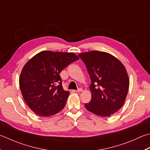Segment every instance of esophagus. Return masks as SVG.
<instances>
[{
	"label": "esophagus",
	"mask_w": 150,
	"mask_h": 150,
	"mask_svg": "<svg viewBox=\"0 0 150 150\" xmlns=\"http://www.w3.org/2000/svg\"><path fill=\"white\" fill-rule=\"evenodd\" d=\"M76 92H82V91H83V89L82 88H78L77 90H75Z\"/></svg>",
	"instance_id": "esophagus-1"
}]
</instances>
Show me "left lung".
<instances>
[{
  "mask_svg": "<svg viewBox=\"0 0 150 150\" xmlns=\"http://www.w3.org/2000/svg\"><path fill=\"white\" fill-rule=\"evenodd\" d=\"M91 79L92 98L84 106L96 115L109 116L124 105L129 81L125 67L107 52L92 51L81 53Z\"/></svg>",
  "mask_w": 150,
  "mask_h": 150,
  "instance_id": "obj_1",
  "label": "left lung"
}]
</instances>
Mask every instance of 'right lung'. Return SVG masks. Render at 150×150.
<instances>
[{"label": "right lung", "instance_id": "obj_1", "mask_svg": "<svg viewBox=\"0 0 150 150\" xmlns=\"http://www.w3.org/2000/svg\"><path fill=\"white\" fill-rule=\"evenodd\" d=\"M77 60L73 52L45 51L26 62L21 73L19 86L32 111L40 116H49L62 109L69 93L63 89L60 73Z\"/></svg>", "mask_w": 150, "mask_h": 150}]
</instances>
